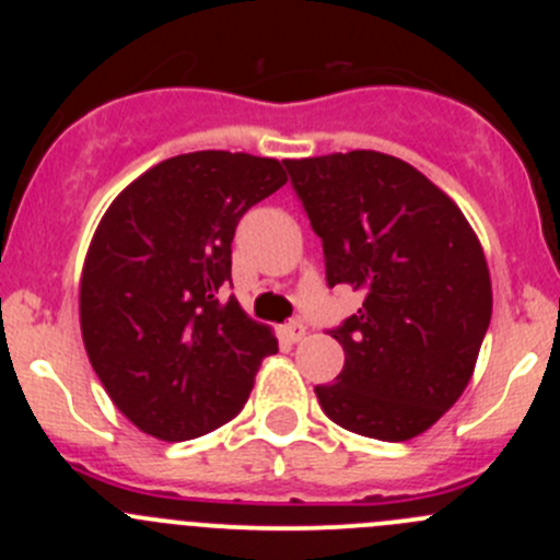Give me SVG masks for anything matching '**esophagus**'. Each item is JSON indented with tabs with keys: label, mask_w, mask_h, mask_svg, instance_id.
<instances>
[{
	"label": "esophagus",
	"mask_w": 560,
	"mask_h": 560,
	"mask_svg": "<svg viewBox=\"0 0 560 560\" xmlns=\"http://www.w3.org/2000/svg\"><path fill=\"white\" fill-rule=\"evenodd\" d=\"M306 336V327H303V322H298V319H292L290 325H284V338L287 341H301V338Z\"/></svg>",
	"instance_id": "esophagus-1"
}]
</instances>
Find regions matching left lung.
Masks as SVG:
<instances>
[{
	"mask_svg": "<svg viewBox=\"0 0 560 560\" xmlns=\"http://www.w3.org/2000/svg\"><path fill=\"white\" fill-rule=\"evenodd\" d=\"M322 238L327 284L363 292L330 336L336 425L380 442L420 436L466 389L493 312L482 244L460 208L417 167L382 151L284 160Z\"/></svg>",
	"mask_w": 560,
	"mask_h": 560,
	"instance_id": "8db88e82",
	"label": "left lung"
}]
</instances>
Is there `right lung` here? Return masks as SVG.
<instances>
[{
  "label": "right lung",
  "instance_id": "obj_1",
  "mask_svg": "<svg viewBox=\"0 0 560 560\" xmlns=\"http://www.w3.org/2000/svg\"><path fill=\"white\" fill-rule=\"evenodd\" d=\"M287 184L279 160L230 151L171 156L100 219L81 273V336L116 409L149 436L186 442L244 409L279 352L230 281L241 217Z\"/></svg>",
  "mask_w": 560,
  "mask_h": 560
}]
</instances>
